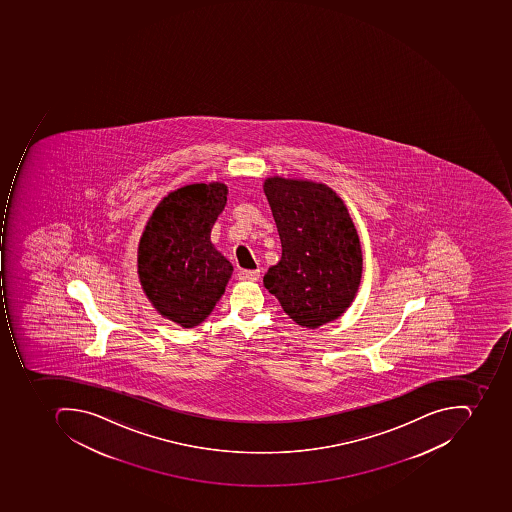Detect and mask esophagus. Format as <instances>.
I'll use <instances>...</instances> for the list:
<instances>
[{
    "instance_id": "34e87169",
    "label": "esophagus",
    "mask_w": 512,
    "mask_h": 512,
    "mask_svg": "<svg viewBox=\"0 0 512 512\" xmlns=\"http://www.w3.org/2000/svg\"><path fill=\"white\" fill-rule=\"evenodd\" d=\"M260 271L258 269H240L238 271V279L241 280H258Z\"/></svg>"
}]
</instances>
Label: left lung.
I'll list each match as a JSON object with an SVG mask.
<instances>
[{
	"instance_id": "1",
	"label": "left lung",
	"mask_w": 512,
	"mask_h": 512,
	"mask_svg": "<svg viewBox=\"0 0 512 512\" xmlns=\"http://www.w3.org/2000/svg\"><path fill=\"white\" fill-rule=\"evenodd\" d=\"M282 257L263 277L294 323H332L351 307L362 279V247L348 207L324 183L274 175L263 183Z\"/></svg>"
}]
</instances>
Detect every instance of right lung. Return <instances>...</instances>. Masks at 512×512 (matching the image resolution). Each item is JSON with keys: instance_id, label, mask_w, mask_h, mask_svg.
I'll return each mask as SVG.
<instances>
[{"instance_id": "right-lung-1", "label": "right lung", "mask_w": 512, "mask_h": 512, "mask_svg": "<svg viewBox=\"0 0 512 512\" xmlns=\"http://www.w3.org/2000/svg\"><path fill=\"white\" fill-rule=\"evenodd\" d=\"M227 194L221 182L175 189L156 205L139 240L145 296L163 318L185 329L208 318L232 277V263L210 238Z\"/></svg>"}]
</instances>
